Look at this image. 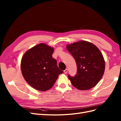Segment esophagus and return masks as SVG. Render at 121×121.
<instances>
[{
    "label": "esophagus",
    "instance_id": "34e87169",
    "mask_svg": "<svg viewBox=\"0 0 121 121\" xmlns=\"http://www.w3.org/2000/svg\"><path fill=\"white\" fill-rule=\"evenodd\" d=\"M67 72H68V69H65V70L64 71V73H65V74H67Z\"/></svg>",
    "mask_w": 121,
    "mask_h": 121
}]
</instances>
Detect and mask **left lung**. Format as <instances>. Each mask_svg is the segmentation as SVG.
<instances>
[{"label": "left lung", "instance_id": "8db88e82", "mask_svg": "<svg viewBox=\"0 0 121 121\" xmlns=\"http://www.w3.org/2000/svg\"><path fill=\"white\" fill-rule=\"evenodd\" d=\"M66 47L75 58L77 67L74 77L68 76L72 85L80 90L95 86L105 70L104 60L99 49L92 43L83 40L68 44Z\"/></svg>", "mask_w": 121, "mask_h": 121}]
</instances>
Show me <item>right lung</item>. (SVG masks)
<instances>
[{
    "mask_svg": "<svg viewBox=\"0 0 121 121\" xmlns=\"http://www.w3.org/2000/svg\"><path fill=\"white\" fill-rule=\"evenodd\" d=\"M53 52V47L40 43L28 50L22 58L21 69L23 77L36 90L50 89L59 75L63 73L52 56Z\"/></svg>",
    "mask_w": 121,
    "mask_h": 121,
    "instance_id": "obj_1",
    "label": "right lung"
}]
</instances>
